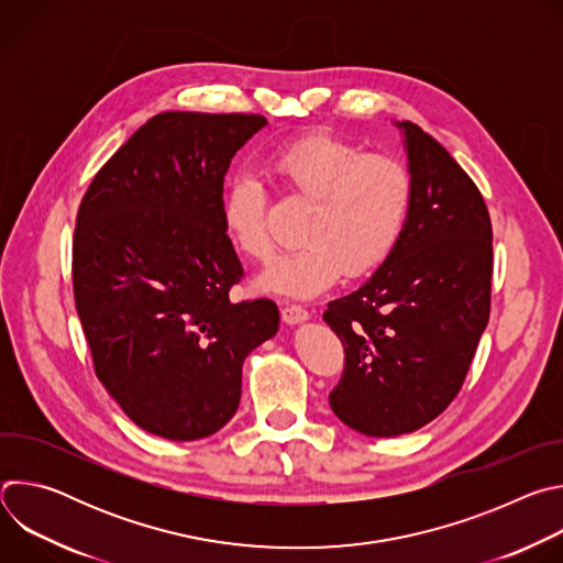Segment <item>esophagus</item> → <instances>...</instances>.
<instances>
[{"instance_id":"34e87169","label":"esophagus","mask_w":563,"mask_h":563,"mask_svg":"<svg viewBox=\"0 0 563 563\" xmlns=\"http://www.w3.org/2000/svg\"><path fill=\"white\" fill-rule=\"evenodd\" d=\"M280 316H283L285 323L296 325V323H302V320L309 318V311L302 305H283Z\"/></svg>"}]
</instances>
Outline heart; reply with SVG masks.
Returning a JSON list of instances; mask_svg holds the SVG:
<instances>
[{
	"label": "heart",
	"instance_id": "1",
	"mask_svg": "<svg viewBox=\"0 0 563 563\" xmlns=\"http://www.w3.org/2000/svg\"><path fill=\"white\" fill-rule=\"evenodd\" d=\"M269 172L289 196L311 200L300 238L261 287L309 298L350 278L374 272L394 250L412 202V178L400 159L363 153L352 142L309 133L276 146ZM222 227L233 250L254 263H269L276 245L267 229V191L254 174H235L222 200Z\"/></svg>",
	"mask_w": 563,
	"mask_h": 563
}]
</instances>
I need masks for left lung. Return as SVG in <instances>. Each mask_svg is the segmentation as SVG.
I'll list each match as a JSON object with an SVG mask.
<instances>
[{
    "label": "left lung",
    "mask_w": 563,
    "mask_h": 563,
    "mask_svg": "<svg viewBox=\"0 0 563 563\" xmlns=\"http://www.w3.org/2000/svg\"><path fill=\"white\" fill-rule=\"evenodd\" d=\"M412 176L391 254L323 320L345 350L334 415L367 437L437 419L459 394L490 318L493 222L484 196L419 124L400 122Z\"/></svg>",
    "instance_id": "8db88e82"
}]
</instances>
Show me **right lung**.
<instances>
[{
  "instance_id": "right-lung-1",
  "label": "right lung",
  "mask_w": 563,
  "mask_h": 563,
  "mask_svg": "<svg viewBox=\"0 0 563 563\" xmlns=\"http://www.w3.org/2000/svg\"><path fill=\"white\" fill-rule=\"evenodd\" d=\"M258 113L167 111L91 180L73 233V296L96 376L142 430L172 441L218 432L238 410L243 361L278 330L243 280L222 227L231 157Z\"/></svg>"
}]
</instances>
